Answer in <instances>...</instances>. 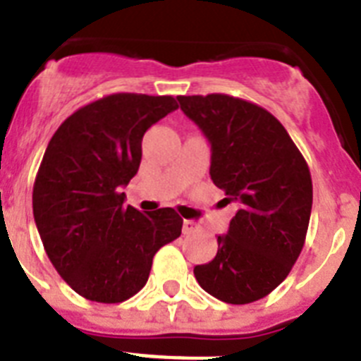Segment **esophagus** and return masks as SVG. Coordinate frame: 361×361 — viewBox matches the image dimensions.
<instances>
[{
  "mask_svg": "<svg viewBox=\"0 0 361 361\" xmlns=\"http://www.w3.org/2000/svg\"><path fill=\"white\" fill-rule=\"evenodd\" d=\"M197 231V224L193 220H184L183 222V233L184 235H191V233Z\"/></svg>",
  "mask_w": 361,
  "mask_h": 361,
  "instance_id": "esophagus-1",
  "label": "esophagus"
}]
</instances>
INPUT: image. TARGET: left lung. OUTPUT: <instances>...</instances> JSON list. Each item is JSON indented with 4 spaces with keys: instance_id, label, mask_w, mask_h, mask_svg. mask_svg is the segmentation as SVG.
Listing matches in <instances>:
<instances>
[{
    "instance_id": "1",
    "label": "left lung",
    "mask_w": 361,
    "mask_h": 361,
    "mask_svg": "<svg viewBox=\"0 0 361 361\" xmlns=\"http://www.w3.org/2000/svg\"><path fill=\"white\" fill-rule=\"evenodd\" d=\"M180 110L212 145L209 175L237 202L209 264L195 266L204 291L251 304L286 280L302 253L312 206L309 166L275 116L226 94L178 95Z\"/></svg>"
}]
</instances>
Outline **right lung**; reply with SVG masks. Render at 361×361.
<instances>
[{
  "mask_svg": "<svg viewBox=\"0 0 361 361\" xmlns=\"http://www.w3.org/2000/svg\"><path fill=\"white\" fill-rule=\"evenodd\" d=\"M171 95L111 94L73 111L43 155L32 208L44 251L78 295L119 304L145 288L153 257L180 237L171 208L124 204L146 130L177 110Z\"/></svg>",
  "mask_w": 361,
  "mask_h": 361,
  "instance_id": "obj_1",
  "label": "right lung"
}]
</instances>
